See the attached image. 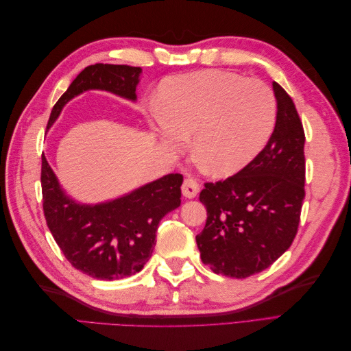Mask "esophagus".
<instances>
[{"label": "esophagus", "instance_id": "obj_1", "mask_svg": "<svg viewBox=\"0 0 351 351\" xmlns=\"http://www.w3.org/2000/svg\"><path fill=\"white\" fill-rule=\"evenodd\" d=\"M199 190H200V186L195 178H190V177L184 178L183 186H182V192H183L184 197H187V199L196 197V195L199 193Z\"/></svg>", "mask_w": 351, "mask_h": 351}]
</instances>
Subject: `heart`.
Returning <instances> with one entry per match:
<instances>
[{"instance_id":"b5f03b06","label":"heart","mask_w":351,"mask_h":351,"mask_svg":"<svg viewBox=\"0 0 351 351\" xmlns=\"http://www.w3.org/2000/svg\"><path fill=\"white\" fill-rule=\"evenodd\" d=\"M164 143L182 151L192 137L196 161L214 176H231L256 158L277 120V99L267 83L224 70L167 80L159 92Z\"/></svg>"}]
</instances>
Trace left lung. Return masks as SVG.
<instances>
[{
    "mask_svg": "<svg viewBox=\"0 0 351 351\" xmlns=\"http://www.w3.org/2000/svg\"><path fill=\"white\" fill-rule=\"evenodd\" d=\"M277 121L267 146L239 173L205 183L202 262L215 274L246 278L262 272L291 246L304 199V130L293 99L274 82Z\"/></svg>",
    "mask_w": 351,
    "mask_h": 351,
    "instance_id": "obj_1",
    "label": "left lung"
}]
</instances>
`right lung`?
<instances>
[{
  "label": "right lung",
  "mask_w": 351,
  "mask_h": 351,
  "mask_svg": "<svg viewBox=\"0 0 351 351\" xmlns=\"http://www.w3.org/2000/svg\"><path fill=\"white\" fill-rule=\"evenodd\" d=\"M141 67L88 66L71 82L51 111L47 129L73 97L105 89L136 99ZM182 174H168L108 204H74L61 192L57 177L42 154V206L47 226L66 259L92 278L114 281L139 272L149 261L158 224L182 204Z\"/></svg>",
  "instance_id": "add662e5"
}]
</instances>
